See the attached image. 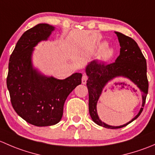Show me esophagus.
<instances>
[{"label":"esophagus","instance_id":"obj_1","mask_svg":"<svg viewBox=\"0 0 155 155\" xmlns=\"http://www.w3.org/2000/svg\"><path fill=\"white\" fill-rule=\"evenodd\" d=\"M87 76L86 74H83L82 75V83L83 85H85L87 82Z\"/></svg>","mask_w":155,"mask_h":155}]
</instances>
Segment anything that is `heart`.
<instances>
[{"label": "heart", "instance_id": "b5f03b06", "mask_svg": "<svg viewBox=\"0 0 155 155\" xmlns=\"http://www.w3.org/2000/svg\"><path fill=\"white\" fill-rule=\"evenodd\" d=\"M114 55V51L110 47L107 46H104L101 48V52H100V58L101 60L107 61L110 60Z\"/></svg>", "mask_w": 155, "mask_h": 155}]
</instances>
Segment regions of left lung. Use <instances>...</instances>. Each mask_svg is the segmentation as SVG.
I'll list each match as a JSON object with an SVG mask.
<instances>
[{"label": "left lung", "mask_w": 155, "mask_h": 155, "mask_svg": "<svg viewBox=\"0 0 155 155\" xmlns=\"http://www.w3.org/2000/svg\"><path fill=\"white\" fill-rule=\"evenodd\" d=\"M120 43V54L115 62L105 64L92 61L85 68L88 79L87 87L89 95V113L94 123L109 129H118L125 127L137 119L143 112L148 94V82L147 79L146 60L137 43L131 37L115 31ZM117 77H124L135 84L142 92L143 104L139 113L129 123L121 126H111L99 119L96 111V104L102 89L109 81Z\"/></svg>", "instance_id": "left-lung-1"}]
</instances>
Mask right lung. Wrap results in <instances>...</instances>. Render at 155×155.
<instances>
[{
    "instance_id": "obj_1",
    "label": "right lung",
    "mask_w": 155,
    "mask_h": 155,
    "mask_svg": "<svg viewBox=\"0 0 155 155\" xmlns=\"http://www.w3.org/2000/svg\"><path fill=\"white\" fill-rule=\"evenodd\" d=\"M54 30L48 24H38L28 30L17 42L9 61L7 85L12 107L25 121L37 127L58 123L68 95L82 83L80 73L58 79L33 67L34 48L47 40Z\"/></svg>"
}]
</instances>
